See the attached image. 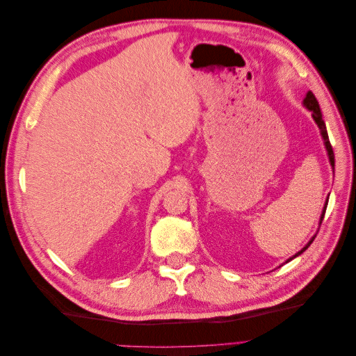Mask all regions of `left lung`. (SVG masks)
I'll use <instances>...</instances> for the list:
<instances>
[{
    "mask_svg": "<svg viewBox=\"0 0 356 356\" xmlns=\"http://www.w3.org/2000/svg\"><path fill=\"white\" fill-rule=\"evenodd\" d=\"M303 104H305V106H306L307 110H310V111H312V117H314V120L316 122L318 127L321 129V135H322V138H324V141H325V148H327V152H328L330 163H331V166H332V169H334V152H332V147H331V144H330L328 134H327V127H325V123H324V120H322V113H321L319 104H318V101H316V98H315V95L312 93V92H307V95H306V98H305ZM327 203H328V200H327ZM327 203H325V208H324V211H322V215H321V222H322V220H324L325 209H327ZM314 239H315V236H314V238H312V239L309 241V243H307V245L303 248V250L298 251V252H297L294 257H291L288 261H291V260H293V258L298 257L300 254H303V252L307 250V248L310 246V243L314 242Z\"/></svg>",
    "mask_w": 356,
    "mask_h": 356,
    "instance_id": "left-lung-1",
    "label": "left lung"
}]
</instances>
